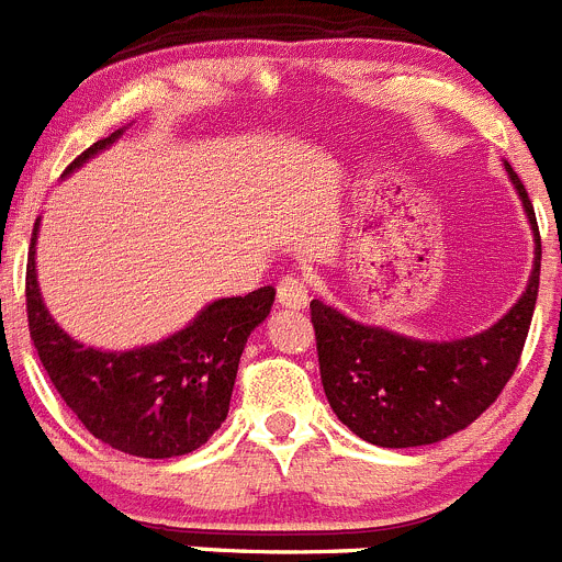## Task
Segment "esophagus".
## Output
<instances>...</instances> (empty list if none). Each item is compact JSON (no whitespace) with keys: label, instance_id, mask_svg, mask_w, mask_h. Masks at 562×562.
I'll return each mask as SVG.
<instances>
[{"label":"esophagus","instance_id":"obj_1","mask_svg":"<svg viewBox=\"0 0 562 562\" xmlns=\"http://www.w3.org/2000/svg\"><path fill=\"white\" fill-rule=\"evenodd\" d=\"M277 302L291 311H302L307 305V282L296 274H285L277 282Z\"/></svg>","mask_w":562,"mask_h":562}]
</instances>
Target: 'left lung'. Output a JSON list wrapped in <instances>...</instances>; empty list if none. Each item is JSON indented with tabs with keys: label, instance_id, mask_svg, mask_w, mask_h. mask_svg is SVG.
Returning a JSON list of instances; mask_svg holds the SVG:
<instances>
[{
	"label": "left lung",
	"instance_id": "8db88e82",
	"mask_svg": "<svg viewBox=\"0 0 562 562\" xmlns=\"http://www.w3.org/2000/svg\"><path fill=\"white\" fill-rule=\"evenodd\" d=\"M505 169L538 246L527 291L494 327L471 338L416 340L352 322L316 299L311 302L329 407L374 447H424L460 432L494 405L521 360L541 280V235L527 188L507 162Z\"/></svg>",
	"mask_w": 562,
	"mask_h": 562
}]
</instances>
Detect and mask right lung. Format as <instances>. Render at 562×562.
Listing matches in <instances>:
<instances>
[{"instance_id": "add662e5", "label": "right lung", "mask_w": 562, "mask_h": 562, "mask_svg": "<svg viewBox=\"0 0 562 562\" xmlns=\"http://www.w3.org/2000/svg\"><path fill=\"white\" fill-rule=\"evenodd\" d=\"M122 135L88 146L66 169ZM35 238L27 257V322L41 363L66 407L108 447L135 458H180L222 427L246 338L274 305V288L218 299L186 329L133 352H102L68 338L46 311L35 277Z\"/></svg>"}]
</instances>
